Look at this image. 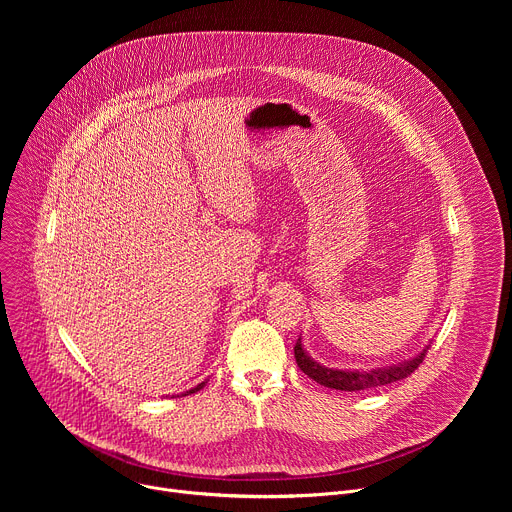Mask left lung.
Returning <instances> with one entry per match:
<instances>
[{
  "label": "left lung",
  "instance_id": "obj_1",
  "mask_svg": "<svg viewBox=\"0 0 512 512\" xmlns=\"http://www.w3.org/2000/svg\"><path fill=\"white\" fill-rule=\"evenodd\" d=\"M427 348L429 344L419 352L415 354L413 358L409 360H403V362H397V364H391V367H383V369H373V371H340V369H328L324 367V364L316 362L302 346V338H298L296 342V348H294V354H296V360H298V367L310 377L314 379L316 383L324 385V387H330V389H336V391H367V389H373V387H381V385H389V383H395V381H401L405 377H409L419 364L423 362L425 354H427Z\"/></svg>",
  "mask_w": 512,
  "mask_h": 512
}]
</instances>
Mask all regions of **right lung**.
Here are the masks:
<instances>
[{
	"label": "right lung",
	"instance_id": "1",
	"mask_svg": "<svg viewBox=\"0 0 512 512\" xmlns=\"http://www.w3.org/2000/svg\"><path fill=\"white\" fill-rule=\"evenodd\" d=\"M204 385H206V381H202V383H200V385H196V387H192V389H188V391H186V393H182V397H186V395H192V393H196V391H200V389H202V387H204Z\"/></svg>",
	"mask_w": 512,
	"mask_h": 512
}]
</instances>
